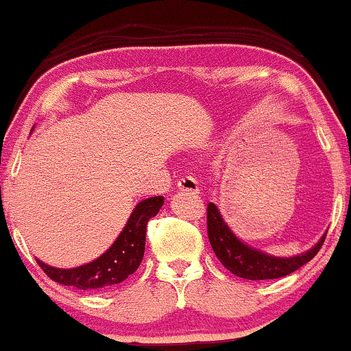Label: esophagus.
<instances>
[{
	"label": "esophagus",
	"instance_id": "obj_1",
	"mask_svg": "<svg viewBox=\"0 0 351 351\" xmlns=\"http://www.w3.org/2000/svg\"><path fill=\"white\" fill-rule=\"evenodd\" d=\"M178 189L180 191H186L191 194L199 193V186H197V181L193 178V176H184L178 181Z\"/></svg>",
	"mask_w": 351,
	"mask_h": 351
}]
</instances>
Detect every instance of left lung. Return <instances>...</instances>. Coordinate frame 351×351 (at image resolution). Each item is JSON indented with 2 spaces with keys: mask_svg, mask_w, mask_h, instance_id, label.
<instances>
[{
  "mask_svg": "<svg viewBox=\"0 0 351 351\" xmlns=\"http://www.w3.org/2000/svg\"><path fill=\"white\" fill-rule=\"evenodd\" d=\"M208 237L214 253L219 261L232 274L243 278V280H276L286 274L294 273L307 261L317 255L324 245L325 235L319 243L309 252L302 255L291 256V258H276L267 253L247 247L243 242L232 234V230L223 222L219 209L213 202L208 204Z\"/></svg>",
  "mask_w": 351,
  "mask_h": 351,
  "instance_id": "obj_1",
  "label": "left lung"
}]
</instances>
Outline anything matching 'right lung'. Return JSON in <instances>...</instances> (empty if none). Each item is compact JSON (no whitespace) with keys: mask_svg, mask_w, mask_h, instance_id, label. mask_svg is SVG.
<instances>
[{"mask_svg":"<svg viewBox=\"0 0 351 351\" xmlns=\"http://www.w3.org/2000/svg\"><path fill=\"white\" fill-rule=\"evenodd\" d=\"M162 204L163 196L149 197L138 202L116 242L106 253L91 263L71 269L49 267L39 260L37 265L50 280L63 286H73L83 291L111 289L112 286L128 280L142 263L143 252H145L147 223L152 217L157 216Z\"/></svg>","mask_w":351,"mask_h":351,"instance_id":"obj_1","label":"right lung"}]
</instances>
